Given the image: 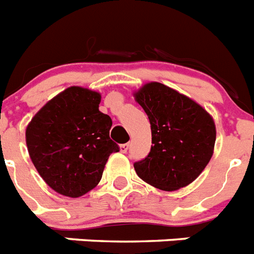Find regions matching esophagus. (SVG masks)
Segmentation results:
<instances>
[{
	"label": "esophagus",
	"instance_id": "obj_1",
	"mask_svg": "<svg viewBox=\"0 0 254 254\" xmlns=\"http://www.w3.org/2000/svg\"><path fill=\"white\" fill-rule=\"evenodd\" d=\"M129 148V143H125V144H121V152L126 153V152L128 151Z\"/></svg>",
	"mask_w": 254,
	"mask_h": 254
}]
</instances>
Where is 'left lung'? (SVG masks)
<instances>
[{
  "instance_id": "obj_1",
  "label": "left lung",
  "mask_w": 254,
  "mask_h": 254,
  "mask_svg": "<svg viewBox=\"0 0 254 254\" xmlns=\"http://www.w3.org/2000/svg\"><path fill=\"white\" fill-rule=\"evenodd\" d=\"M135 97L148 115L153 144L147 157L133 164L136 174L166 191L191 184L212 156V118L192 99L160 82L144 85Z\"/></svg>"
}]
</instances>
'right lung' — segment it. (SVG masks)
<instances>
[{
    "label": "right lung",
    "instance_id": "obj_1",
    "mask_svg": "<svg viewBox=\"0 0 254 254\" xmlns=\"http://www.w3.org/2000/svg\"><path fill=\"white\" fill-rule=\"evenodd\" d=\"M99 93L72 86L46 103L27 126L32 164L59 194L77 198L90 191L109 156L119 152L110 139L113 121L99 111Z\"/></svg>",
    "mask_w": 254,
    "mask_h": 254
}]
</instances>
